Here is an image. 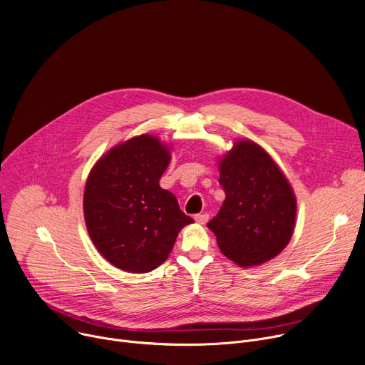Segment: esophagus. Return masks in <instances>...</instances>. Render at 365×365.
Wrapping results in <instances>:
<instances>
[{
  "label": "esophagus",
  "instance_id": "obj_1",
  "mask_svg": "<svg viewBox=\"0 0 365 365\" xmlns=\"http://www.w3.org/2000/svg\"><path fill=\"white\" fill-rule=\"evenodd\" d=\"M207 220H210V214L207 212H203V214H196L195 215V221L197 222V224H206L207 222Z\"/></svg>",
  "mask_w": 365,
  "mask_h": 365
}]
</instances>
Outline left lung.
<instances>
[{
    "mask_svg": "<svg viewBox=\"0 0 365 365\" xmlns=\"http://www.w3.org/2000/svg\"><path fill=\"white\" fill-rule=\"evenodd\" d=\"M225 200L207 222L225 257L242 267L259 266L289 244L296 220V197L269 153L240 140L220 162Z\"/></svg>",
    "mask_w": 365,
    "mask_h": 365,
    "instance_id": "8db88e82",
    "label": "left lung"
}]
</instances>
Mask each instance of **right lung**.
I'll return each mask as SVG.
<instances>
[{
	"instance_id": "add662e5",
	"label": "right lung",
	"mask_w": 365,
	"mask_h": 365,
	"mask_svg": "<svg viewBox=\"0 0 365 365\" xmlns=\"http://www.w3.org/2000/svg\"><path fill=\"white\" fill-rule=\"evenodd\" d=\"M170 153L153 135L130 138L96 162L83 193V215L102 257L130 273H148L169 257L180 230L193 220L159 180Z\"/></svg>"
}]
</instances>
